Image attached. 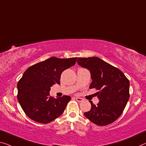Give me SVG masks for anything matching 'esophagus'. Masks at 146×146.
Here are the masks:
<instances>
[{
  "mask_svg": "<svg viewBox=\"0 0 146 146\" xmlns=\"http://www.w3.org/2000/svg\"><path fill=\"white\" fill-rule=\"evenodd\" d=\"M75 99L78 101V102H82V101H83V100H84V99L81 98H76Z\"/></svg>",
  "mask_w": 146,
  "mask_h": 146,
  "instance_id": "34e87169",
  "label": "esophagus"
}]
</instances>
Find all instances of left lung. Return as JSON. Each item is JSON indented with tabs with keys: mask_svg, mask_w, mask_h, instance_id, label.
Wrapping results in <instances>:
<instances>
[{
	"mask_svg": "<svg viewBox=\"0 0 146 146\" xmlns=\"http://www.w3.org/2000/svg\"><path fill=\"white\" fill-rule=\"evenodd\" d=\"M77 63L91 73L90 88H96L99 99L96 105L90 101L92 108L84 115L99 126L115 121L121 115L129 99V80L118 68L98 57L78 58Z\"/></svg>",
	"mask_w": 146,
	"mask_h": 146,
	"instance_id": "1",
	"label": "left lung"
}]
</instances>
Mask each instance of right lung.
<instances>
[{
  "instance_id": "right-lung-1",
  "label": "right lung",
  "mask_w": 146,
  "mask_h": 146,
  "mask_svg": "<svg viewBox=\"0 0 146 146\" xmlns=\"http://www.w3.org/2000/svg\"><path fill=\"white\" fill-rule=\"evenodd\" d=\"M77 58L51 57L28 68L17 83V99L28 117L40 123H48L59 117L71 97L54 99L50 87L60 84L62 73L74 66Z\"/></svg>"
}]
</instances>
